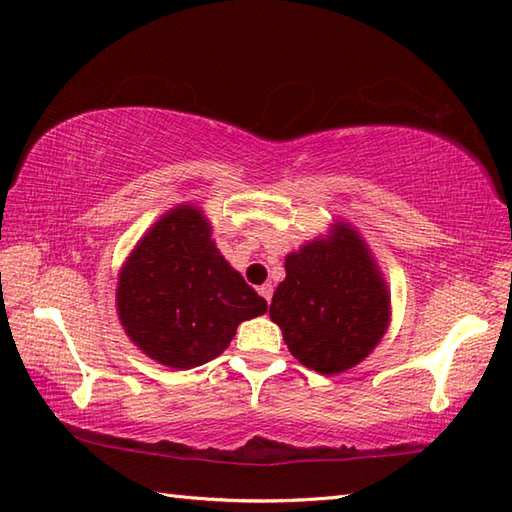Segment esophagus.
Returning a JSON list of instances; mask_svg holds the SVG:
<instances>
[{
  "label": "esophagus",
  "mask_w": 512,
  "mask_h": 512,
  "mask_svg": "<svg viewBox=\"0 0 512 512\" xmlns=\"http://www.w3.org/2000/svg\"><path fill=\"white\" fill-rule=\"evenodd\" d=\"M259 295H262V297L270 303V299H273V284H264V286H259Z\"/></svg>",
  "instance_id": "obj_1"
}]
</instances>
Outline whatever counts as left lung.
<instances>
[{
    "label": "left lung",
    "mask_w": 512,
    "mask_h": 512,
    "mask_svg": "<svg viewBox=\"0 0 512 512\" xmlns=\"http://www.w3.org/2000/svg\"><path fill=\"white\" fill-rule=\"evenodd\" d=\"M389 290L356 228L336 222L286 257L273 319L301 365L341 374L374 350L389 325Z\"/></svg>",
    "instance_id": "8db88e82"
}]
</instances>
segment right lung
<instances>
[{"mask_svg":"<svg viewBox=\"0 0 512 512\" xmlns=\"http://www.w3.org/2000/svg\"><path fill=\"white\" fill-rule=\"evenodd\" d=\"M266 301L226 262L200 206L180 204L140 239L118 275L129 339L160 365L191 369L220 356Z\"/></svg>","mask_w":512,"mask_h":512,"instance_id":"right-lung-1","label":"right lung"}]
</instances>
